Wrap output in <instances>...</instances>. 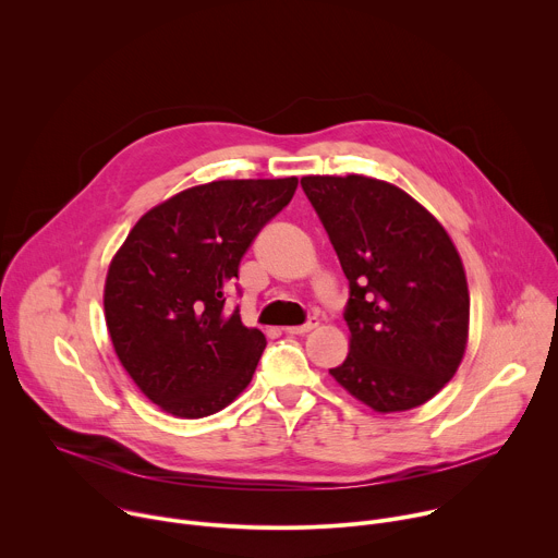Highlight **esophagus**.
<instances>
[{"instance_id":"1","label":"esophagus","mask_w":558,"mask_h":558,"mask_svg":"<svg viewBox=\"0 0 558 558\" xmlns=\"http://www.w3.org/2000/svg\"><path fill=\"white\" fill-rule=\"evenodd\" d=\"M317 325V317H308V320L304 323V325H300V327H289V329H284L287 333H291V336H304V333H308V331H313Z\"/></svg>"}]
</instances>
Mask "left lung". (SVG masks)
<instances>
[{
  "label": "left lung",
  "mask_w": 558,
  "mask_h": 558,
  "mask_svg": "<svg viewBox=\"0 0 558 558\" xmlns=\"http://www.w3.org/2000/svg\"><path fill=\"white\" fill-rule=\"evenodd\" d=\"M349 280L340 386L377 413L411 411L454 375L470 295L446 229L407 192L368 177L300 181Z\"/></svg>",
  "instance_id": "8db88e82"
}]
</instances>
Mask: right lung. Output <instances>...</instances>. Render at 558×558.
Listing matches in <instances>:
<instances>
[{
    "label": "right lung",
    "instance_id": "add662e5",
    "mask_svg": "<svg viewBox=\"0 0 558 558\" xmlns=\"http://www.w3.org/2000/svg\"><path fill=\"white\" fill-rule=\"evenodd\" d=\"M298 179L214 181L149 209L106 278V325L136 386L166 413L222 411L267 347L225 306L245 252L293 198Z\"/></svg>",
    "mask_w": 558,
    "mask_h": 558
}]
</instances>
